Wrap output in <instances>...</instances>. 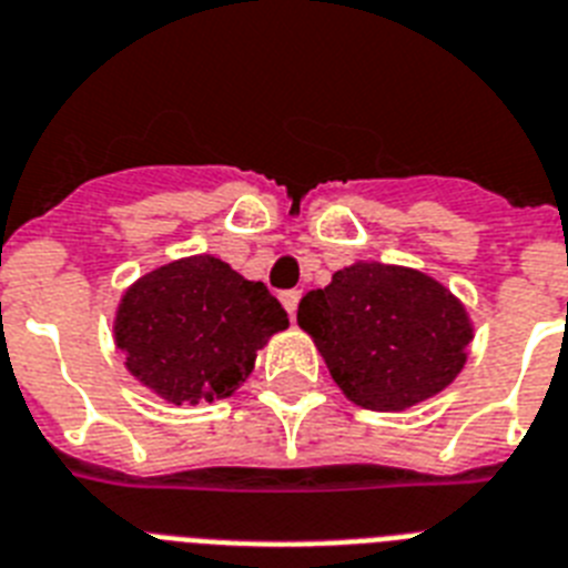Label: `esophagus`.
Masks as SVG:
<instances>
[{
	"label": "esophagus",
	"instance_id": "obj_1",
	"mask_svg": "<svg viewBox=\"0 0 568 568\" xmlns=\"http://www.w3.org/2000/svg\"><path fill=\"white\" fill-rule=\"evenodd\" d=\"M280 303L285 306V312L294 317V312H297V303H300V292L297 288H292V292H283L280 294Z\"/></svg>",
	"mask_w": 568,
	"mask_h": 568
}]
</instances>
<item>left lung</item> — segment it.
I'll list each match as a JSON object with an SVG mask.
<instances>
[{"instance_id":"left-lung-1","label":"left lung","mask_w":568,"mask_h":568,"mask_svg":"<svg viewBox=\"0 0 568 568\" xmlns=\"http://www.w3.org/2000/svg\"><path fill=\"white\" fill-rule=\"evenodd\" d=\"M329 376L349 403L405 412L426 403L467 364L473 321L444 283L423 271L353 262L297 308Z\"/></svg>"}]
</instances>
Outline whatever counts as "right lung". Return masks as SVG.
Wrapping results in <instances>:
<instances>
[{
    "mask_svg": "<svg viewBox=\"0 0 568 568\" xmlns=\"http://www.w3.org/2000/svg\"><path fill=\"white\" fill-rule=\"evenodd\" d=\"M288 326L280 300L219 256L174 260L122 294L113 338L131 376L172 405L227 399Z\"/></svg>",
    "mask_w": 568,
    "mask_h": 568,
    "instance_id": "obj_1",
    "label": "right lung"
}]
</instances>
